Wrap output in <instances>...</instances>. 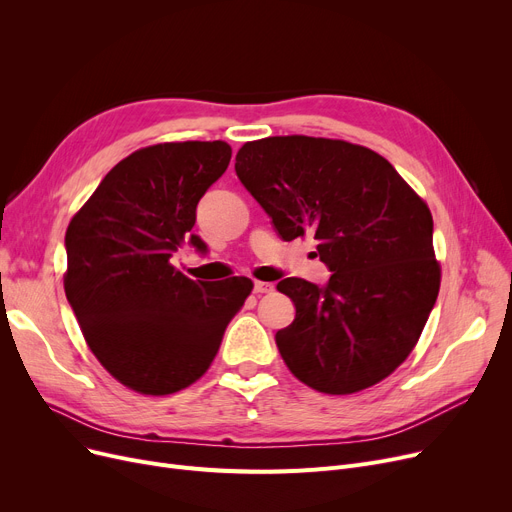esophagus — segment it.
<instances>
[{"label":"esophagus","instance_id":"obj_1","mask_svg":"<svg viewBox=\"0 0 512 512\" xmlns=\"http://www.w3.org/2000/svg\"><path fill=\"white\" fill-rule=\"evenodd\" d=\"M253 290H255L257 294H267V292L274 290V284H272V282H255V284H253Z\"/></svg>","mask_w":512,"mask_h":512}]
</instances>
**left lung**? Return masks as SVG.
<instances>
[{"label": "left lung", "mask_w": 512, "mask_h": 512, "mask_svg": "<svg viewBox=\"0 0 512 512\" xmlns=\"http://www.w3.org/2000/svg\"><path fill=\"white\" fill-rule=\"evenodd\" d=\"M234 170L284 240L313 232L332 272L326 286L278 282L297 307L276 334L288 369L326 394L388 378L413 351L440 290L425 201L388 159L334 139L251 141Z\"/></svg>", "instance_id": "obj_1"}]
</instances>
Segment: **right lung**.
<instances>
[{"label":"right lung","instance_id":"1","mask_svg":"<svg viewBox=\"0 0 512 512\" xmlns=\"http://www.w3.org/2000/svg\"><path fill=\"white\" fill-rule=\"evenodd\" d=\"M232 157L224 141L159 143L124 157L66 230V299L97 357L126 388L166 396L209 369L249 278L191 280L170 263L197 203Z\"/></svg>","mask_w":512,"mask_h":512}]
</instances>
